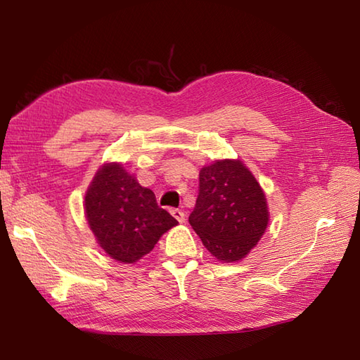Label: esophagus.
I'll return each mask as SVG.
<instances>
[{"label": "esophagus", "mask_w": 360, "mask_h": 360, "mask_svg": "<svg viewBox=\"0 0 360 360\" xmlns=\"http://www.w3.org/2000/svg\"><path fill=\"white\" fill-rule=\"evenodd\" d=\"M170 213H172V217H173L176 221H178V223L182 224V223H184V221H186V215H184V212H182V210L172 209Z\"/></svg>", "instance_id": "1"}]
</instances>
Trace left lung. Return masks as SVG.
<instances>
[{
	"label": "left lung",
	"mask_w": 360,
	"mask_h": 360,
	"mask_svg": "<svg viewBox=\"0 0 360 360\" xmlns=\"http://www.w3.org/2000/svg\"><path fill=\"white\" fill-rule=\"evenodd\" d=\"M188 223L218 262L235 263L266 232V195L240 159H218L201 168L200 195Z\"/></svg>",
	"instance_id": "obj_1"
}]
</instances>
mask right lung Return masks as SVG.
I'll list each match as a JSON object with an SVG mask.
<instances>
[{
    "label": "right lung",
    "instance_id": "right-lung-1",
    "mask_svg": "<svg viewBox=\"0 0 360 360\" xmlns=\"http://www.w3.org/2000/svg\"><path fill=\"white\" fill-rule=\"evenodd\" d=\"M83 205L98 246L124 264L147 255L160 236L178 224L170 213L159 207L155 193L142 187L120 162L98 168Z\"/></svg>",
    "mask_w": 360,
    "mask_h": 360
}]
</instances>
